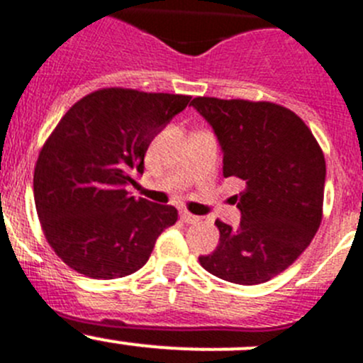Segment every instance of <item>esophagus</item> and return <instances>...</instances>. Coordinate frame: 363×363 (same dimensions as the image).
Here are the masks:
<instances>
[{
  "label": "esophagus",
  "instance_id": "1",
  "mask_svg": "<svg viewBox=\"0 0 363 363\" xmlns=\"http://www.w3.org/2000/svg\"><path fill=\"white\" fill-rule=\"evenodd\" d=\"M181 218H182V222H186V223H199V222H201V218H199V216L191 215V213H188V211H181Z\"/></svg>",
  "mask_w": 363,
  "mask_h": 363
}]
</instances>
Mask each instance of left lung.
<instances>
[{
	"label": "left lung",
	"mask_w": 363,
	"mask_h": 363,
	"mask_svg": "<svg viewBox=\"0 0 363 363\" xmlns=\"http://www.w3.org/2000/svg\"><path fill=\"white\" fill-rule=\"evenodd\" d=\"M193 109L211 125L223 177H238L240 225L216 220L220 242L201 265L236 284H259L289 269L323 220L326 161L304 121L277 104L199 96Z\"/></svg>",
	"instance_id": "1"
}]
</instances>
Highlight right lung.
<instances>
[{
    "instance_id": "add662e5",
    "label": "right lung",
    "mask_w": 363,
    "mask_h": 363,
    "mask_svg": "<svg viewBox=\"0 0 363 363\" xmlns=\"http://www.w3.org/2000/svg\"><path fill=\"white\" fill-rule=\"evenodd\" d=\"M189 100L109 87L64 114L37 159L33 199L44 236L69 269L93 279L134 274L177 222L174 206L135 201L125 186L143 175L152 140Z\"/></svg>"
}]
</instances>
